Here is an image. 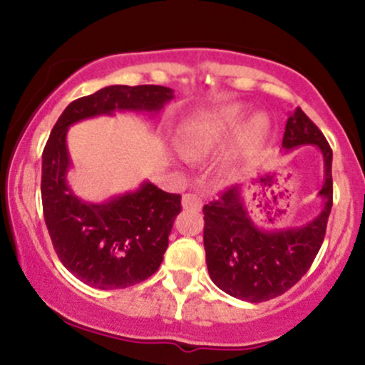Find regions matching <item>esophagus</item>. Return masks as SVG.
<instances>
[{"label":"esophagus","instance_id":"obj_1","mask_svg":"<svg viewBox=\"0 0 365 365\" xmlns=\"http://www.w3.org/2000/svg\"><path fill=\"white\" fill-rule=\"evenodd\" d=\"M182 206L187 211H199L202 207V199L195 194H185L182 199Z\"/></svg>","mask_w":365,"mask_h":365}]
</instances>
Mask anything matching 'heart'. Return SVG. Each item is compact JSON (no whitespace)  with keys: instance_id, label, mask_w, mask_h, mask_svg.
<instances>
[{"instance_id":"obj_1","label":"heart","mask_w":365,"mask_h":365,"mask_svg":"<svg viewBox=\"0 0 365 365\" xmlns=\"http://www.w3.org/2000/svg\"><path fill=\"white\" fill-rule=\"evenodd\" d=\"M240 116V110H225L221 113H217L216 116H209V118H200L195 121H190V123L185 127V144H183V150H188L192 145L197 144H204L207 139H211L212 135L221 130H225L226 127H232L235 125V121ZM262 120H254L252 123V130L254 132H261L262 128Z\"/></svg>"}]
</instances>
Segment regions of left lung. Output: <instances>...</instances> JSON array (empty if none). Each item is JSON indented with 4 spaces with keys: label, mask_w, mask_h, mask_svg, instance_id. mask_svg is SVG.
Returning a JSON list of instances; mask_svg holds the SVG:
<instances>
[{
    "label": "left lung",
    "mask_w": 365,
    "mask_h": 365,
    "mask_svg": "<svg viewBox=\"0 0 365 365\" xmlns=\"http://www.w3.org/2000/svg\"><path fill=\"white\" fill-rule=\"evenodd\" d=\"M299 145H317L324 158V185L319 192L324 207L311 223L264 232L247 215L238 185L226 188L202 209L209 276L235 299L257 304L283 295L307 273L319 252L333 207V150L316 123L297 108L287 120L283 148Z\"/></svg>",
    "instance_id": "8db88e82"
}]
</instances>
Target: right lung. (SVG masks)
Instances as JSON below:
<instances>
[{"label": "right lung", "instance_id": "obj_1", "mask_svg": "<svg viewBox=\"0 0 365 365\" xmlns=\"http://www.w3.org/2000/svg\"><path fill=\"white\" fill-rule=\"evenodd\" d=\"M173 91L163 86H110L75 99L61 113L43 153L44 221L63 266L89 287L116 290L153 276L168 249L182 195L150 182L101 204L86 202L66 183L70 125L115 111H159Z\"/></svg>", "mask_w": 365, "mask_h": 365}]
</instances>
